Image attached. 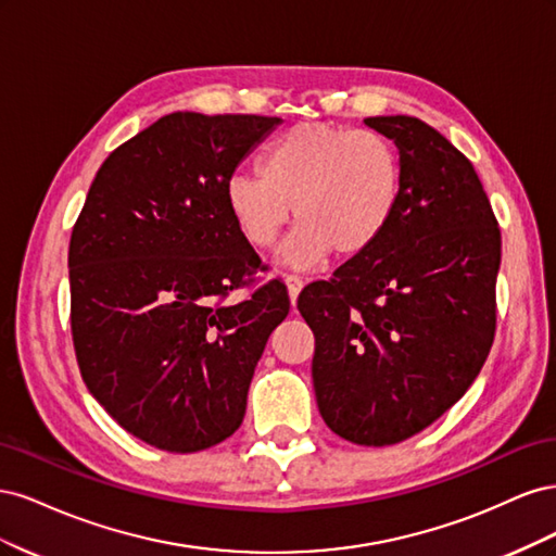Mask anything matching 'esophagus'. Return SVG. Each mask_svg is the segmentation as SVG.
I'll return each instance as SVG.
<instances>
[{
	"mask_svg": "<svg viewBox=\"0 0 556 556\" xmlns=\"http://www.w3.org/2000/svg\"><path fill=\"white\" fill-rule=\"evenodd\" d=\"M285 285H288V294H290V301H292V306H294L301 288H304V280H301L299 276H288V278H285Z\"/></svg>",
	"mask_w": 556,
	"mask_h": 556,
	"instance_id": "esophagus-1",
	"label": "esophagus"
}]
</instances>
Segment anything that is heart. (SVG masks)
<instances>
[{"mask_svg": "<svg viewBox=\"0 0 556 556\" xmlns=\"http://www.w3.org/2000/svg\"><path fill=\"white\" fill-rule=\"evenodd\" d=\"M260 174L231 176L227 211L241 237L271 248L294 215L280 260L294 268L362 255L392 225L403 192L396 148L376 131L301 123L266 148Z\"/></svg>", "mask_w": 556, "mask_h": 556, "instance_id": "b5f03b06", "label": "heart"}]
</instances>
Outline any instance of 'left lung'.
<instances>
[{
  "label": "left lung",
  "mask_w": 556,
  "mask_h": 556,
  "mask_svg": "<svg viewBox=\"0 0 556 556\" xmlns=\"http://www.w3.org/2000/svg\"><path fill=\"white\" fill-rule=\"evenodd\" d=\"M392 139L403 192L392 225L333 278L299 294L315 333L319 415L341 439H410L457 403L490 355L501 231L482 182L419 117L376 115Z\"/></svg>",
  "instance_id": "obj_1"
}]
</instances>
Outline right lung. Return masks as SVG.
Segmentation results:
<instances>
[{
  "mask_svg": "<svg viewBox=\"0 0 556 556\" xmlns=\"http://www.w3.org/2000/svg\"><path fill=\"white\" fill-rule=\"evenodd\" d=\"M282 121L176 111L115 148L70 243L80 376L104 410L166 452L223 443L290 313L278 280L223 306L262 260L227 211L237 166Z\"/></svg>",
  "mask_w": 556,
  "mask_h": 556,
  "instance_id": "1",
  "label": "right lung"
}]
</instances>
